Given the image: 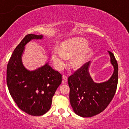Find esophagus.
<instances>
[{
  "mask_svg": "<svg viewBox=\"0 0 129 129\" xmlns=\"http://www.w3.org/2000/svg\"><path fill=\"white\" fill-rule=\"evenodd\" d=\"M62 79H63V81H62V83L63 84H65L66 82L67 81V76H66V75H63L62 76Z\"/></svg>",
  "mask_w": 129,
  "mask_h": 129,
  "instance_id": "34e87169",
  "label": "esophagus"
}]
</instances>
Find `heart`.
I'll list each match as a JSON object with an SVG mask.
<instances>
[{
  "label": "heart",
  "instance_id": "heart-1",
  "mask_svg": "<svg viewBox=\"0 0 129 129\" xmlns=\"http://www.w3.org/2000/svg\"><path fill=\"white\" fill-rule=\"evenodd\" d=\"M88 42L84 39H74L64 42L59 49L56 47L52 51V57L56 67L58 69H62L65 65L67 57L79 53L73 60L75 66H81L86 60L90 53V50L87 49Z\"/></svg>",
  "mask_w": 129,
  "mask_h": 129
}]
</instances>
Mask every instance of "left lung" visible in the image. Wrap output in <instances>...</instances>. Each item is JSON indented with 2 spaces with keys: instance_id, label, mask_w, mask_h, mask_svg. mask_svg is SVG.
<instances>
[{
  "instance_id": "8db88e82",
  "label": "left lung",
  "mask_w": 129,
  "mask_h": 129,
  "mask_svg": "<svg viewBox=\"0 0 129 129\" xmlns=\"http://www.w3.org/2000/svg\"><path fill=\"white\" fill-rule=\"evenodd\" d=\"M114 67L110 79L102 83L93 82L88 73L87 62L68 78L70 102L75 113L82 117H91L100 113L109 106L116 93L118 66L115 56L109 51Z\"/></svg>"
}]
</instances>
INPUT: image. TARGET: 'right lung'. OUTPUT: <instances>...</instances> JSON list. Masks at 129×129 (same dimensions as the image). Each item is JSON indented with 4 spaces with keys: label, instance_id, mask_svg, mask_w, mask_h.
<instances>
[{
    "label": "right lung",
    "instance_id": "right-lung-1",
    "mask_svg": "<svg viewBox=\"0 0 129 129\" xmlns=\"http://www.w3.org/2000/svg\"><path fill=\"white\" fill-rule=\"evenodd\" d=\"M42 35L28 34L16 47L7 65V82L11 97L20 110L32 116H41L50 109L52 98L61 84L62 76L48 63L35 71L22 64L24 46Z\"/></svg>",
    "mask_w": 129,
    "mask_h": 129
}]
</instances>
